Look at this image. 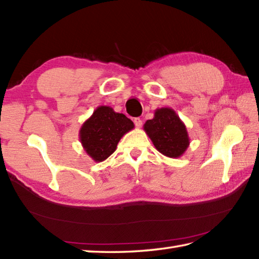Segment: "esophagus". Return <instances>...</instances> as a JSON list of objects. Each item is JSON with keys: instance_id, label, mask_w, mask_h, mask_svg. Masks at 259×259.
<instances>
[{"instance_id": "obj_1", "label": "esophagus", "mask_w": 259, "mask_h": 259, "mask_svg": "<svg viewBox=\"0 0 259 259\" xmlns=\"http://www.w3.org/2000/svg\"><path fill=\"white\" fill-rule=\"evenodd\" d=\"M134 122H135L137 128H140V126L142 125V120L140 118H135L134 119Z\"/></svg>"}]
</instances>
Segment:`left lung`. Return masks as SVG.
Returning a JSON list of instances; mask_svg holds the SVG:
<instances>
[{"label":"left lung","mask_w":259,"mask_h":259,"mask_svg":"<svg viewBox=\"0 0 259 259\" xmlns=\"http://www.w3.org/2000/svg\"><path fill=\"white\" fill-rule=\"evenodd\" d=\"M144 130L156 149L169 158H179L189 147L190 140L185 123L171 108H159Z\"/></svg>","instance_id":"obj_1"}]
</instances>
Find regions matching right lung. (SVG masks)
<instances>
[{"instance_id": "obj_1", "label": "right lung", "mask_w": 259, "mask_h": 259, "mask_svg": "<svg viewBox=\"0 0 259 259\" xmlns=\"http://www.w3.org/2000/svg\"><path fill=\"white\" fill-rule=\"evenodd\" d=\"M135 128L123 113L114 112L111 107H98L81 125L79 138L88 156L96 162L106 160L117 149L122 137Z\"/></svg>"}]
</instances>
